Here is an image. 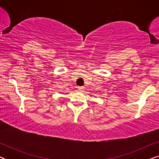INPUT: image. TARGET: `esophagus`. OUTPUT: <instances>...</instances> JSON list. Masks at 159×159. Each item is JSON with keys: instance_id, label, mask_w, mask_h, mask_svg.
Masks as SVG:
<instances>
[{"instance_id": "34e87169", "label": "esophagus", "mask_w": 159, "mask_h": 159, "mask_svg": "<svg viewBox=\"0 0 159 159\" xmlns=\"http://www.w3.org/2000/svg\"><path fill=\"white\" fill-rule=\"evenodd\" d=\"M83 89H84V88L82 86H80V87H78V88H77V90L79 91H82V90H83Z\"/></svg>"}]
</instances>
